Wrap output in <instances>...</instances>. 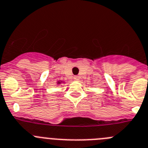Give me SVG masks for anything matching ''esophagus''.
Returning <instances> with one entry per match:
<instances>
[{
  "label": "esophagus",
  "mask_w": 148,
  "mask_h": 148,
  "mask_svg": "<svg viewBox=\"0 0 148 148\" xmlns=\"http://www.w3.org/2000/svg\"><path fill=\"white\" fill-rule=\"evenodd\" d=\"M73 79H74V81H78V80H79V76H78V75H75V76L73 77Z\"/></svg>",
  "instance_id": "1"
}]
</instances>
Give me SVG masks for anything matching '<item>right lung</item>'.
Wrapping results in <instances>:
<instances>
[{"label":"right lung","instance_id":"obj_1","mask_svg":"<svg viewBox=\"0 0 148 148\" xmlns=\"http://www.w3.org/2000/svg\"><path fill=\"white\" fill-rule=\"evenodd\" d=\"M58 84H60V82H59V83H58Z\"/></svg>","mask_w":148,"mask_h":148}]
</instances>
